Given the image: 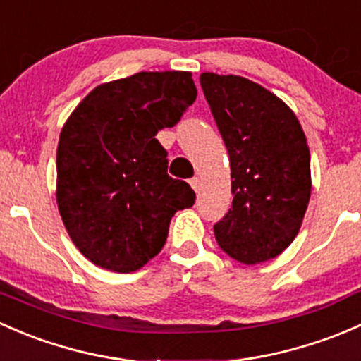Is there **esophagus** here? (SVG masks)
Returning <instances> with one entry per match:
<instances>
[{
	"label": "esophagus",
	"instance_id": "34e87169",
	"mask_svg": "<svg viewBox=\"0 0 361 361\" xmlns=\"http://www.w3.org/2000/svg\"><path fill=\"white\" fill-rule=\"evenodd\" d=\"M189 184H191V188L195 189L196 192H198V191H200V188H202V180H200L198 177H192V179L189 180Z\"/></svg>",
	"mask_w": 361,
	"mask_h": 361
}]
</instances>
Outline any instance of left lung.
I'll use <instances>...</instances> for the list:
<instances>
[{"instance_id":"left-lung-1","label":"left lung","mask_w":361,"mask_h":361,"mask_svg":"<svg viewBox=\"0 0 361 361\" xmlns=\"http://www.w3.org/2000/svg\"><path fill=\"white\" fill-rule=\"evenodd\" d=\"M231 161L233 207L214 224L222 252L243 264L295 240L311 196V156L290 107L241 76H200Z\"/></svg>"}]
</instances>
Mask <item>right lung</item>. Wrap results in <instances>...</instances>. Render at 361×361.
Segmentation results:
<instances>
[{"instance_id":"add662e5","label":"right lung","mask_w":361,"mask_h":361,"mask_svg":"<svg viewBox=\"0 0 361 361\" xmlns=\"http://www.w3.org/2000/svg\"><path fill=\"white\" fill-rule=\"evenodd\" d=\"M185 71L137 73L94 88L57 147V203L78 250L104 269L132 273L159 254L173 214L195 205L188 182L166 173L156 133L196 100Z\"/></svg>"}]
</instances>
